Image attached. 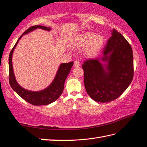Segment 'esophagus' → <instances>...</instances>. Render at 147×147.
Wrapping results in <instances>:
<instances>
[{
    "label": "esophagus",
    "instance_id": "1",
    "mask_svg": "<svg viewBox=\"0 0 147 147\" xmlns=\"http://www.w3.org/2000/svg\"><path fill=\"white\" fill-rule=\"evenodd\" d=\"M80 66V62L78 60L74 61V67H79Z\"/></svg>",
    "mask_w": 147,
    "mask_h": 147
}]
</instances>
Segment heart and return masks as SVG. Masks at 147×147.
<instances>
[{
  "instance_id": "b5f03b06",
  "label": "heart",
  "mask_w": 147,
  "mask_h": 147,
  "mask_svg": "<svg viewBox=\"0 0 147 147\" xmlns=\"http://www.w3.org/2000/svg\"><path fill=\"white\" fill-rule=\"evenodd\" d=\"M104 39L101 36H96L94 32H87L81 34L77 39L76 46L79 48L86 47V54L89 57L96 55L102 48Z\"/></svg>"
}]
</instances>
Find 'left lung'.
Returning a JSON list of instances; mask_svg holds the SVG:
<instances>
[{"mask_svg":"<svg viewBox=\"0 0 147 147\" xmlns=\"http://www.w3.org/2000/svg\"><path fill=\"white\" fill-rule=\"evenodd\" d=\"M103 49V57L84 61V86L91 98L107 102L119 97L133 78V57L131 45L113 29ZM106 62L102 64L101 61Z\"/></svg>","mask_w":147,"mask_h":147,"instance_id":"1","label":"left lung"}]
</instances>
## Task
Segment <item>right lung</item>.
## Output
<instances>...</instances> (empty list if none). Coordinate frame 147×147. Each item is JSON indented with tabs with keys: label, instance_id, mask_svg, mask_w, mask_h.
I'll return each mask as SVG.
<instances>
[{
	"label": "right lung",
	"instance_id": "add662e5",
	"mask_svg": "<svg viewBox=\"0 0 147 147\" xmlns=\"http://www.w3.org/2000/svg\"><path fill=\"white\" fill-rule=\"evenodd\" d=\"M37 28L42 29L48 31L51 30V28L43 26H33L28 29L19 38L18 40L12 49L11 51L10 52L9 57V81L10 86L12 89L17 93L18 95L22 97V99L27 101L28 102L30 103L34 106H42V105H48L49 104L53 102L59 97L61 94H62L64 89V84L66 80L67 76L70 73L71 67L73 66L74 62L67 63H61L59 68H58V71L56 76L52 83L46 89L34 92V91H30L26 90L24 88L19 86L17 81L16 80L14 76V71H13L12 57V54L14 52V49L18 45L19 40L22 38V36L28 32L32 31Z\"/></svg>",
	"mask_w": 147,
	"mask_h": 147
}]
</instances>
